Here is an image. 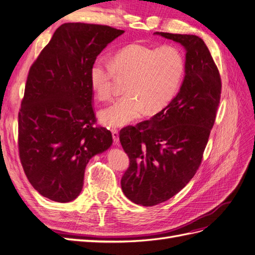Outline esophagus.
I'll list each match as a JSON object with an SVG mask.
<instances>
[{"instance_id": "34e87169", "label": "esophagus", "mask_w": 255, "mask_h": 255, "mask_svg": "<svg viewBox=\"0 0 255 255\" xmlns=\"http://www.w3.org/2000/svg\"><path fill=\"white\" fill-rule=\"evenodd\" d=\"M112 134H113V140L115 144H118L119 143V133H118V129L113 128L112 129Z\"/></svg>"}]
</instances>
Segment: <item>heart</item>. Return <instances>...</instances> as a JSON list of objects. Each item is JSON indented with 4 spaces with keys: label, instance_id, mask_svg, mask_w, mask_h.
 <instances>
[{
    "label": "heart",
    "instance_id": "b5f03b06",
    "mask_svg": "<svg viewBox=\"0 0 255 255\" xmlns=\"http://www.w3.org/2000/svg\"><path fill=\"white\" fill-rule=\"evenodd\" d=\"M184 73V54L170 44L155 48L130 43L116 52L111 63L101 57L95 59L89 69V83L101 101L112 98L118 79H128V96L100 112V121L109 128H122L145 112L163 111L179 92Z\"/></svg>",
    "mask_w": 255,
    "mask_h": 255
}]
</instances>
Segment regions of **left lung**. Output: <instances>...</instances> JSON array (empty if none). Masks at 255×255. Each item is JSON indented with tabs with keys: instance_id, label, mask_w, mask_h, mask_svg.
<instances>
[{
	"instance_id": "left-lung-1",
	"label": "left lung",
	"mask_w": 255,
	"mask_h": 255,
	"mask_svg": "<svg viewBox=\"0 0 255 255\" xmlns=\"http://www.w3.org/2000/svg\"><path fill=\"white\" fill-rule=\"evenodd\" d=\"M183 45L185 76L172 101L150 120L120 130V142L129 158L121 179L130 201L153 206L183 189L201 164L214 126L221 80L201 38L156 32Z\"/></svg>"
}]
</instances>
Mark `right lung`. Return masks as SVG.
Here are the masks:
<instances>
[{
	"label": "right lung",
	"instance_id": "1",
	"mask_svg": "<svg viewBox=\"0 0 255 255\" xmlns=\"http://www.w3.org/2000/svg\"><path fill=\"white\" fill-rule=\"evenodd\" d=\"M125 30L65 23L29 69L19 112V155L29 183L52 201L70 202L83 188L88 161L113 143L94 127L89 69Z\"/></svg>",
	"mask_w": 255,
	"mask_h": 255
}]
</instances>
